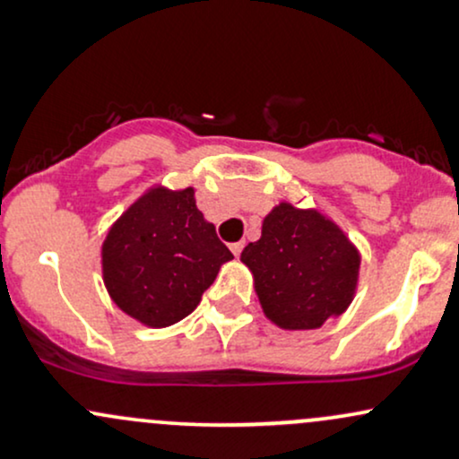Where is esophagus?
<instances>
[{
    "label": "esophagus",
    "instance_id": "1",
    "mask_svg": "<svg viewBox=\"0 0 459 459\" xmlns=\"http://www.w3.org/2000/svg\"><path fill=\"white\" fill-rule=\"evenodd\" d=\"M230 252H233L235 256L241 255V250H244V241H235V244H230Z\"/></svg>",
    "mask_w": 459,
    "mask_h": 459
}]
</instances>
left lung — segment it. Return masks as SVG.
<instances>
[{"instance_id":"1","label":"left lung","mask_w":459,"mask_h":459,"mask_svg":"<svg viewBox=\"0 0 459 459\" xmlns=\"http://www.w3.org/2000/svg\"><path fill=\"white\" fill-rule=\"evenodd\" d=\"M241 261L255 276L265 317L284 330H315L350 307L360 255L343 230L315 209L289 203L263 220L261 239Z\"/></svg>"}]
</instances>
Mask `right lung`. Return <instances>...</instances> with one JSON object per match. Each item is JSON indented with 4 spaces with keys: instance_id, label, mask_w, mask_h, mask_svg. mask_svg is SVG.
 I'll list each match as a JSON object with an SVG mask.
<instances>
[{
    "instance_id": "add662e5",
    "label": "right lung",
    "mask_w": 459,
    "mask_h": 459,
    "mask_svg": "<svg viewBox=\"0 0 459 459\" xmlns=\"http://www.w3.org/2000/svg\"><path fill=\"white\" fill-rule=\"evenodd\" d=\"M103 281L116 307L151 328L187 317L233 259L203 218L194 187H152L103 241Z\"/></svg>"
}]
</instances>
